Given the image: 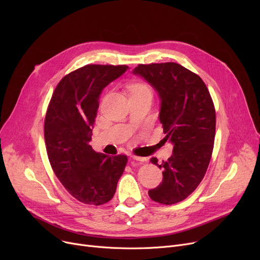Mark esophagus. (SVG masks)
I'll list each match as a JSON object with an SVG mask.
<instances>
[{
  "instance_id": "obj_1",
  "label": "esophagus",
  "mask_w": 260,
  "mask_h": 260,
  "mask_svg": "<svg viewBox=\"0 0 260 260\" xmlns=\"http://www.w3.org/2000/svg\"><path fill=\"white\" fill-rule=\"evenodd\" d=\"M134 160H137V161H141V162H144V161H146L147 160V158H145V157H138V156H131Z\"/></svg>"
}]
</instances>
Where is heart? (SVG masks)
<instances>
[{
	"label": "heart",
	"mask_w": 260,
	"mask_h": 260,
	"mask_svg": "<svg viewBox=\"0 0 260 260\" xmlns=\"http://www.w3.org/2000/svg\"><path fill=\"white\" fill-rule=\"evenodd\" d=\"M131 93H139V92H152L151 87L145 83H135L131 86Z\"/></svg>",
	"instance_id": "obj_1"
}]
</instances>
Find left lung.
<instances>
[{
	"label": "left lung",
	"mask_w": 260,
	"mask_h": 260,
	"mask_svg": "<svg viewBox=\"0 0 260 260\" xmlns=\"http://www.w3.org/2000/svg\"><path fill=\"white\" fill-rule=\"evenodd\" d=\"M133 74L158 92L159 120L167 135L163 140L174 146L161 165L151 159L163 170V179L148 190L151 199L170 206L192 194L207 172L214 147L215 107L202 79L180 64H139Z\"/></svg>",
	"instance_id": "obj_1"
}]
</instances>
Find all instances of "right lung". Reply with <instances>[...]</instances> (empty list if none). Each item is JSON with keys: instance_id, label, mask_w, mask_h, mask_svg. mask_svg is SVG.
Here are the masks:
<instances>
[{"instance_id": "add662e5", "label": "right lung", "mask_w": 260, "mask_h": 260, "mask_svg": "<svg viewBox=\"0 0 260 260\" xmlns=\"http://www.w3.org/2000/svg\"><path fill=\"white\" fill-rule=\"evenodd\" d=\"M128 70L126 65H85L66 75L54 89L44 123L50 166L73 197L101 206L111 200L127 162L89 145L104 87Z\"/></svg>"}]
</instances>
